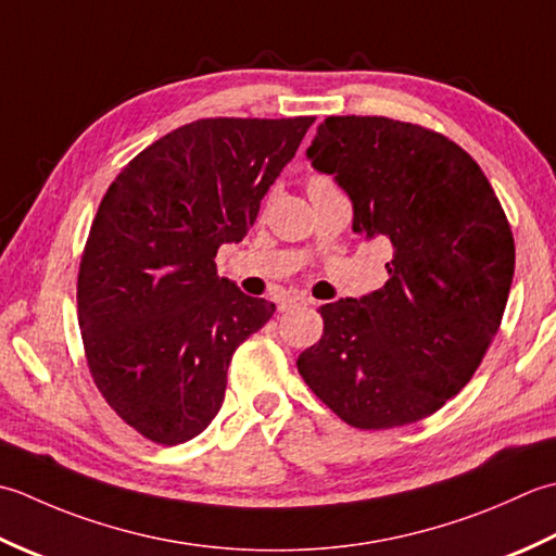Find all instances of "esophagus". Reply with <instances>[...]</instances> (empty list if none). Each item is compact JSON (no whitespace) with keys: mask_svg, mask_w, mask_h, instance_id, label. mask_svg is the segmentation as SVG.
I'll return each mask as SVG.
<instances>
[{"mask_svg":"<svg viewBox=\"0 0 556 556\" xmlns=\"http://www.w3.org/2000/svg\"><path fill=\"white\" fill-rule=\"evenodd\" d=\"M300 304H307V300L300 298V294H290V298H282L278 302V312H288L292 307H300Z\"/></svg>","mask_w":556,"mask_h":556,"instance_id":"esophagus-1","label":"esophagus"}]
</instances>
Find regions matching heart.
Here are the masks:
<instances>
[{
	"instance_id": "obj_1",
	"label": "heart",
	"mask_w": 556,
	"mask_h": 556,
	"mask_svg": "<svg viewBox=\"0 0 556 556\" xmlns=\"http://www.w3.org/2000/svg\"><path fill=\"white\" fill-rule=\"evenodd\" d=\"M321 182H324V185H331L333 179H331V177H326V175H316V177H312V179H309V185H321Z\"/></svg>"
}]
</instances>
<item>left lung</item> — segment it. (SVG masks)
Listing matches in <instances>:
<instances>
[{
  "mask_svg": "<svg viewBox=\"0 0 556 556\" xmlns=\"http://www.w3.org/2000/svg\"><path fill=\"white\" fill-rule=\"evenodd\" d=\"M309 161L336 175L353 230L391 242L389 280L319 307L298 369L357 429L422 420L478 371L514 280L511 225L480 165L448 136L389 117H326Z\"/></svg>",
  "mask_w": 556,
  "mask_h": 556,
  "instance_id": "1",
  "label": "left lung"
}]
</instances>
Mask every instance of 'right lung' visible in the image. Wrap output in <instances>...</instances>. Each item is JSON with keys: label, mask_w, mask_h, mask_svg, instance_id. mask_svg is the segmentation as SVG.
I'll return each instance as SVG.
<instances>
[{"label": "right lung", "mask_w": 556, "mask_h": 556, "mask_svg": "<svg viewBox=\"0 0 556 556\" xmlns=\"http://www.w3.org/2000/svg\"><path fill=\"white\" fill-rule=\"evenodd\" d=\"M314 117H208L122 167L98 206L76 282L88 371L136 434L163 446L218 415L232 353L276 307L215 274Z\"/></svg>", "instance_id": "right-lung-1"}]
</instances>
